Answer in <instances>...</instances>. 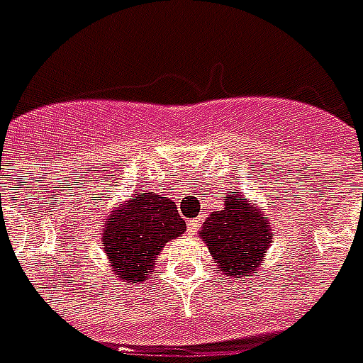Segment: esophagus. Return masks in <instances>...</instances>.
<instances>
[{
	"mask_svg": "<svg viewBox=\"0 0 363 363\" xmlns=\"http://www.w3.org/2000/svg\"><path fill=\"white\" fill-rule=\"evenodd\" d=\"M187 228H189V233H195V228H197V223H195V220H189Z\"/></svg>",
	"mask_w": 363,
	"mask_h": 363,
	"instance_id": "1",
	"label": "esophagus"
}]
</instances>
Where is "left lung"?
Listing matches in <instances>:
<instances>
[{
	"label": "left lung",
	"instance_id": "1",
	"mask_svg": "<svg viewBox=\"0 0 363 363\" xmlns=\"http://www.w3.org/2000/svg\"><path fill=\"white\" fill-rule=\"evenodd\" d=\"M272 227L264 211L238 191L227 194L225 209L211 213L199 236L207 244L225 276L244 277L256 274L272 242Z\"/></svg>",
	"mask_w": 363,
	"mask_h": 363
}]
</instances>
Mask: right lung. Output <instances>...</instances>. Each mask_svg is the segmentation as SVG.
I'll use <instances>...</instances> for the list:
<instances>
[{
	"label": "right lung",
	"instance_id": "add662e5",
	"mask_svg": "<svg viewBox=\"0 0 363 363\" xmlns=\"http://www.w3.org/2000/svg\"><path fill=\"white\" fill-rule=\"evenodd\" d=\"M186 230L176 203L156 194H133L104 218L101 246L115 276L138 284L154 269L162 246Z\"/></svg>",
	"mask_w": 363,
	"mask_h": 363
}]
</instances>
